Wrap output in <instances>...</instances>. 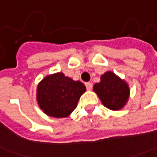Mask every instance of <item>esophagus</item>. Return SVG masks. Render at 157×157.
<instances>
[{"mask_svg": "<svg viewBox=\"0 0 157 157\" xmlns=\"http://www.w3.org/2000/svg\"><path fill=\"white\" fill-rule=\"evenodd\" d=\"M85 86H86V89L88 90H90L92 89V84L91 83H85Z\"/></svg>", "mask_w": 157, "mask_h": 157, "instance_id": "esophagus-1", "label": "esophagus"}]
</instances>
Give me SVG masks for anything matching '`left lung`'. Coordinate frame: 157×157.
I'll return each mask as SVG.
<instances>
[{
	"instance_id": "obj_1",
	"label": "left lung",
	"mask_w": 157,
	"mask_h": 157,
	"mask_svg": "<svg viewBox=\"0 0 157 157\" xmlns=\"http://www.w3.org/2000/svg\"><path fill=\"white\" fill-rule=\"evenodd\" d=\"M93 90L102 104L111 110L121 109L130 95L127 83L110 71L101 75V81L94 85Z\"/></svg>"
}]
</instances>
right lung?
<instances>
[{"label": "right lung", "instance_id": "right-lung-1", "mask_svg": "<svg viewBox=\"0 0 157 157\" xmlns=\"http://www.w3.org/2000/svg\"><path fill=\"white\" fill-rule=\"evenodd\" d=\"M86 90L80 81H74L62 72L48 75L36 89L40 109L48 116L64 118L76 109L79 98Z\"/></svg>", "mask_w": 157, "mask_h": 157}]
</instances>
